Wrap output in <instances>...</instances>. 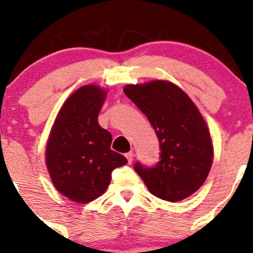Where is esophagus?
<instances>
[{
    "instance_id": "esophagus-1",
    "label": "esophagus",
    "mask_w": 253,
    "mask_h": 253,
    "mask_svg": "<svg viewBox=\"0 0 253 253\" xmlns=\"http://www.w3.org/2000/svg\"><path fill=\"white\" fill-rule=\"evenodd\" d=\"M126 158H127V162H128V164H130L133 162V157H134V155H133V152H128L126 153Z\"/></svg>"
}]
</instances>
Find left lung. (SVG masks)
<instances>
[{
  "label": "left lung",
  "instance_id": "8db88e82",
  "mask_svg": "<svg viewBox=\"0 0 253 253\" xmlns=\"http://www.w3.org/2000/svg\"><path fill=\"white\" fill-rule=\"evenodd\" d=\"M126 96L141 110L159 141V162L146 167L136 162L134 170L151 194L170 202L193 195L210 173L213 145L199 109L175 84L152 81L126 85Z\"/></svg>",
  "mask_w": 253,
  "mask_h": 253
}]
</instances>
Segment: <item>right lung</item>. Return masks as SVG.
Listing matches in <instances>:
<instances>
[{
	"label": "right lung",
	"instance_id": "right-lung-1",
	"mask_svg": "<svg viewBox=\"0 0 253 253\" xmlns=\"http://www.w3.org/2000/svg\"><path fill=\"white\" fill-rule=\"evenodd\" d=\"M106 95L96 85L75 91L63 104L46 146L54 187L75 202L86 203L102 195L113 170L127 164L123 155L110 150L112 134L98 125Z\"/></svg>",
	"mask_w": 253,
	"mask_h": 253
}]
</instances>
